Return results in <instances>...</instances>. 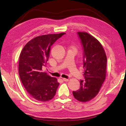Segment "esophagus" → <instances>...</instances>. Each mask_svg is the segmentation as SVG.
<instances>
[{"label": "esophagus", "instance_id": "esophagus-1", "mask_svg": "<svg viewBox=\"0 0 126 126\" xmlns=\"http://www.w3.org/2000/svg\"><path fill=\"white\" fill-rule=\"evenodd\" d=\"M63 80L64 81H65V82H67V81H69V79H65V78H63Z\"/></svg>", "mask_w": 126, "mask_h": 126}]
</instances>
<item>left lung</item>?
Instances as JSON below:
<instances>
[{"label": "left lung", "instance_id": "obj_1", "mask_svg": "<svg viewBox=\"0 0 126 126\" xmlns=\"http://www.w3.org/2000/svg\"><path fill=\"white\" fill-rule=\"evenodd\" d=\"M83 49V67L84 81H80L79 90L73 91L76 100L87 102L94 98L105 80L107 56L98 40L85 32H77Z\"/></svg>", "mask_w": 126, "mask_h": 126}]
</instances>
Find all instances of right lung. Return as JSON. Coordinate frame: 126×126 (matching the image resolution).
Masks as SVG:
<instances>
[{"label":"right lung","instance_id":"obj_1","mask_svg":"<svg viewBox=\"0 0 126 126\" xmlns=\"http://www.w3.org/2000/svg\"><path fill=\"white\" fill-rule=\"evenodd\" d=\"M65 33L49 34L36 37L26 44L19 61V74L25 89L33 98L45 102L54 97L59 85L42 68L46 66L51 47Z\"/></svg>","mask_w":126,"mask_h":126}]
</instances>
